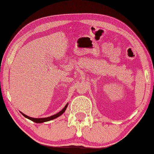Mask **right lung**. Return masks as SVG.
<instances>
[{
    "instance_id": "right-lung-1",
    "label": "right lung",
    "mask_w": 154,
    "mask_h": 154,
    "mask_svg": "<svg viewBox=\"0 0 154 154\" xmlns=\"http://www.w3.org/2000/svg\"><path fill=\"white\" fill-rule=\"evenodd\" d=\"M67 105H68V104H66V106H65V107H64L63 109L60 111V112H58L57 114H54V115H52L51 116H49V117H47V118H38H38H32V117H30V116H26V115H25V114H23L22 112H20V113L23 114V116H25V118L28 119H30L31 121H32V122H35V123H42V122H48V121L54 119H56L57 117H58V116H60V115H62V114H63V113L65 112L66 109H67Z\"/></svg>"
}]
</instances>
